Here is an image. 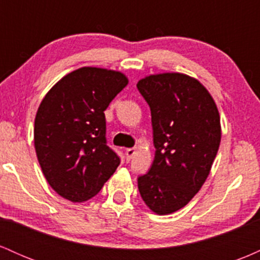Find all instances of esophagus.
Listing matches in <instances>:
<instances>
[{"instance_id": "esophagus-1", "label": "esophagus", "mask_w": 260, "mask_h": 260, "mask_svg": "<svg viewBox=\"0 0 260 260\" xmlns=\"http://www.w3.org/2000/svg\"><path fill=\"white\" fill-rule=\"evenodd\" d=\"M124 153H126L127 160H131L134 156V154H136V149H134V148H128V149H126V151H124Z\"/></svg>"}]
</instances>
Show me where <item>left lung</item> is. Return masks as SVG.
I'll use <instances>...</instances> for the list:
<instances>
[{"label":"left lung","mask_w":260,"mask_h":260,"mask_svg":"<svg viewBox=\"0 0 260 260\" xmlns=\"http://www.w3.org/2000/svg\"><path fill=\"white\" fill-rule=\"evenodd\" d=\"M137 88L150 106L156 149L138 189L153 213L169 215L192 201L210 174L221 140L219 110L208 89L184 73L150 74Z\"/></svg>","instance_id":"obj_1"}]
</instances>
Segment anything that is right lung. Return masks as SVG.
I'll return each instance as SVG.
<instances>
[{"label":"right lung","instance_id":"add662e5","mask_svg":"<svg viewBox=\"0 0 260 260\" xmlns=\"http://www.w3.org/2000/svg\"><path fill=\"white\" fill-rule=\"evenodd\" d=\"M128 82L120 71L86 66L62 77L40 103L35 151L47 183L62 198H92L120 165L106 145L104 111Z\"/></svg>","mask_w":260,"mask_h":260}]
</instances>
